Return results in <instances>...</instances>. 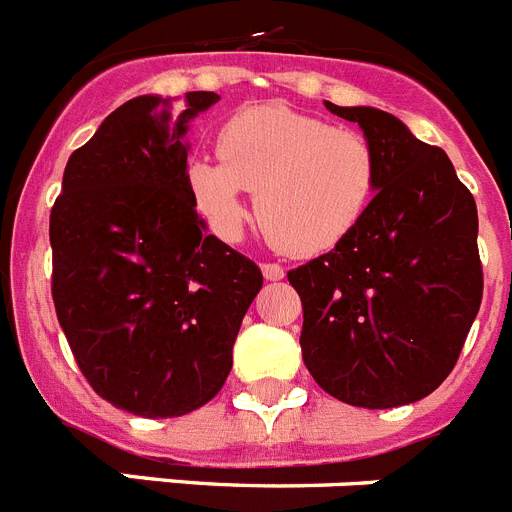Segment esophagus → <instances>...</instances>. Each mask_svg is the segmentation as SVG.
<instances>
[{
  "mask_svg": "<svg viewBox=\"0 0 512 512\" xmlns=\"http://www.w3.org/2000/svg\"><path fill=\"white\" fill-rule=\"evenodd\" d=\"M262 275H265V281H283L286 270H283L281 265H275V262H265V265H262Z\"/></svg>",
  "mask_w": 512,
  "mask_h": 512,
  "instance_id": "obj_1",
  "label": "esophagus"
}]
</instances>
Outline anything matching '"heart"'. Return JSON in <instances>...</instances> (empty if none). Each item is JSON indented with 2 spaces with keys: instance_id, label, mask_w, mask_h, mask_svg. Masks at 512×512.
<instances>
[{
  "instance_id": "obj_1",
  "label": "heart",
  "mask_w": 512,
  "mask_h": 512,
  "mask_svg": "<svg viewBox=\"0 0 512 512\" xmlns=\"http://www.w3.org/2000/svg\"><path fill=\"white\" fill-rule=\"evenodd\" d=\"M221 162L188 164L193 203L216 237L234 242L257 219L270 242L293 257L332 252L353 234L379 190V154L358 131L286 105L234 113L216 136Z\"/></svg>"
}]
</instances>
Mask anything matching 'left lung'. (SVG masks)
<instances>
[{
  "label": "left lung",
  "mask_w": 512,
  "mask_h": 512,
  "mask_svg": "<svg viewBox=\"0 0 512 512\" xmlns=\"http://www.w3.org/2000/svg\"><path fill=\"white\" fill-rule=\"evenodd\" d=\"M379 154V190L340 247L288 273L301 355L319 386L366 410L428 397L459 361L482 304L477 203L443 149L379 108H340Z\"/></svg>",
  "instance_id": "left-lung-1"
}]
</instances>
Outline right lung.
Wrapping results in <instances>:
<instances>
[{
  "label": "right lung",
  "mask_w": 512,
  "mask_h": 512,
  "mask_svg": "<svg viewBox=\"0 0 512 512\" xmlns=\"http://www.w3.org/2000/svg\"><path fill=\"white\" fill-rule=\"evenodd\" d=\"M216 92L141 95L66 162L51 211L53 304L102 399L141 417L211 402L262 288L255 262L208 234L188 188V128Z\"/></svg>",
  "instance_id": "right-lung-1"
}]
</instances>
